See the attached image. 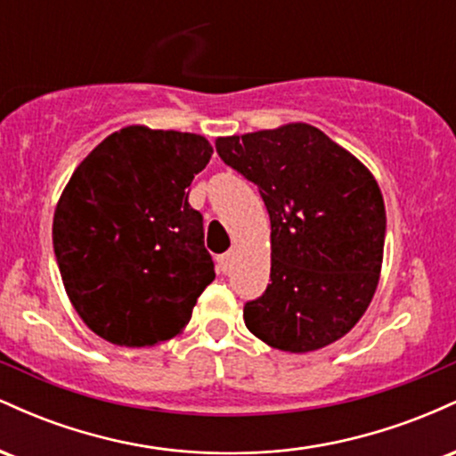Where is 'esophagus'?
I'll list each match as a JSON object with an SVG mask.
<instances>
[{"instance_id":"esophagus-1","label":"esophagus","mask_w":456,"mask_h":456,"mask_svg":"<svg viewBox=\"0 0 456 456\" xmlns=\"http://www.w3.org/2000/svg\"><path fill=\"white\" fill-rule=\"evenodd\" d=\"M232 261H233V250H229V253H224L218 257V265H221L223 272H229V268H232Z\"/></svg>"}]
</instances>
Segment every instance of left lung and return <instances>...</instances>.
<instances>
[{"instance_id":"left-lung-1","label":"left lung","mask_w":456,"mask_h":456,"mask_svg":"<svg viewBox=\"0 0 456 456\" xmlns=\"http://www.w3.org/2000/svg\"><path fill=\"white\" fill-rule=\"evenodd\" d=\"M224 165L255 182L270 214V285L244 323L270 347L317 352L352 330L373 300L386 208L373 174L305 122L218 137Z\"/></svg>"}]
</instances>
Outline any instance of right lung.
Here are the masks:
<instances>
[{
	"mask_svg": "<svg viewBox=\"0 0 456 456\" xmlns=\"http://www.w3.org/2000/svg\"><path fill=\"white\" fill-rule=\"evenodd\" d=\"M210 141L126 126L98 143L57 201L53 250L64 289L92 332L154 347L191 322L214 281L203 218L188 203Z\"/></svg>",
	"mask_w": 456,
	"mask_h": 456,
	"instance_id": "obj_1",
	"label": "right lung"
}]
</instances>
